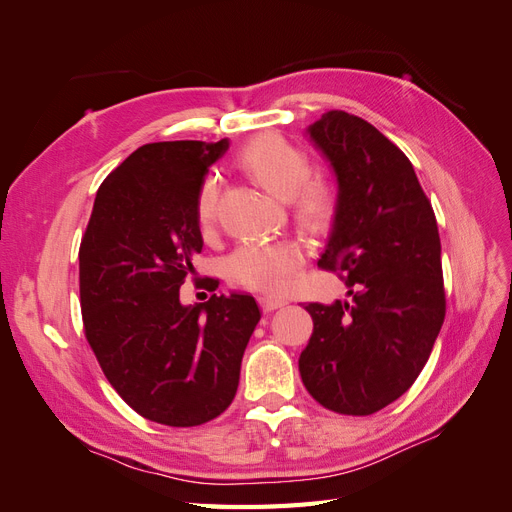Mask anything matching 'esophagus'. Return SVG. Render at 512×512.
Returning a JSON list of instances; mask_svg holds the SVG:
<instances>
[{
	"label": "esophagus",
	"instance_id": "obj_1",
	"mask_svg": "<svg viewBox=\"0 0 512 512\" xmlns=\"http://www.w3.org/2000/svg\"><path fill=\"white\" fill-rule=\"evenodd\" d=\"M260 301V307L262 312H273V309H280L286 305L284 299H277V297H267V294H262V297L258 299Z\"/></svg>",
	"mask_w": 512,
	"mask_h": 512
}]
</instances>
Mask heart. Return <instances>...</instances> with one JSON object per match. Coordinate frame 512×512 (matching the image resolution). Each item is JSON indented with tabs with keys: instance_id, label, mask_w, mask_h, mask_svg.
<instances>
[{
	"instance_id": "1",
	"label": "heart",
	"mask_w": 512,
	"mask_h": 512,
	"mask_svg": "<svg viewBox=\"0 0 512 512\" xmlns=\"http://www.w3.org/2000/svg\"><path fill=\"white\" fill-rule=\"evenodd\" d=\"M243 173L269 194L290 200L292 215L309 235H327L339 215V192L335 185L312 175V158L305 149L280 134L252 138L237 156ZM220 188L207 179L196 194V224L211 235L218 222ZM303 247L297 241L245 243L226 260V277L241 288L277 294L284 292L303 267Z\"/></svg>"
}]
</instances>
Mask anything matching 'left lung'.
I'll return each instance as SVG.
<instances>
[{"mask_svg": "<svg viewBox=\"0 0 512 512\" xmlns=\"http://www.w3.org/2000/svg\"><path fill=\"white\" fill-rule=\"evenodd\" d=\"M309 136L339 183V215L318 267L348 301L307 303L314 331L299 356L307 393L367 416L421 374L446 314L436 213L406 153L365 119L327 111Z\"/></svg>", "mask_w": 512, "mask_h": 512, "instance_id": "left-lung-1", "label": "left lung"}]
</instances>
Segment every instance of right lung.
Masks as SVG:
<instances>
[{"label": "right lung", "instance_id": "right-lung-1", "mask_svg": "<svg viewBox=\"0 0 512 512\" xmlns=\"http://www.w3.org/2000/svg\"><path fill=\"white\" fill-rule=\"evenodd\" d=\"M226 147H138L102 181L79 247L87 342L119 397L168 427L209 423L232 404L260 320L250 294H211L194 307L179 301L203 250L196 194Z\"/></svg>", "mask_w": 512, "mask_h": 512}]
</instances>
